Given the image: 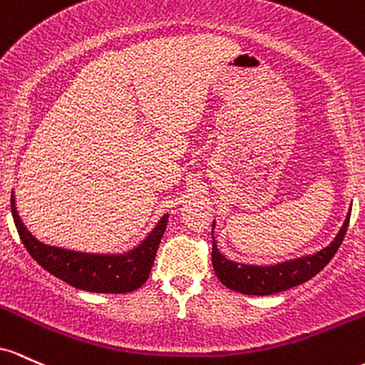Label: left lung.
<instances>
[{
    "label": "left lung",
    "instance_id": "left-lung-1",
    "mask_svg": "<svg viewBox=\"0 0 365 365\" xmlns=\"http://www.w3.org/2000/svg\"><path fill=\"white\" fill-rule=\"evenodd\" d=\"M348 222H350V214L346 215L343 227L339 229L336 237L331 241L329 247L322 248L314 255L286 260L276 265H247L227 260L217 250V241L212 236V265H214L215 276L229 289H235L243 294L264 297V294L284 292V289L312 279L315 274L321 272L329 264L346 235ZM212 227H215V222L212 224Z\"/></svg>",
    "mask_w": 365,
    "mask_h": 365
}]
</instances>
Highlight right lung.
<instances>
[{
	"label": "right lung",
	"mask_w": 365,
	"mask_h": 365,
	"mask_svg": "<svg viewBox=\"0 0 365 365\" xmlns=\"http://www.w3.org/2000/svg\"><path fill=\"white\" fill-rule=\"evenodd\" d=\"M11 215L24 247L41 267L73 288L91 293H129L141 288L153 267L155 255L169 220V215H163L153 231L141 241V245L130 252L120 255H100L41 243L20 220L14 195Z\"/></svg>",
	"instance_id": "obj_1"
}]
</instances>
